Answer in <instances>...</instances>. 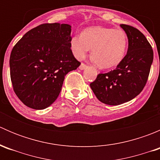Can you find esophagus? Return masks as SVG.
<instances>
[{
	"mask_svg": "<svg viewBox=\"0 0 160 160\" xmlns=\"http://www.w3.org/2000/svg\"><path fill=\"white\" fill-rule=\"evenodd\" d=\"M87 67V65L85 63H83V62H82L81 64H80V67H79V68L80 69V70H84L85 68H86Z\"/></svg>",
	"mask_w": 160,
	"mask_h": 160,
	"instance_id": "1",
	"label": "esophagus"
}]
</instances>
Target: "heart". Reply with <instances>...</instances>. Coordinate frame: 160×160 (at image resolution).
<instances>
[{
  "instance_id": "b5f03b06",
  "label": "heart",
  "mask_w": 160,
  "mask_h": 160,
  "mask_svg": "<svg viewBox=\"0 0 160 160\" xmlns=\"http://www.w3.org/2000/svg\"><path fill=\"white\" fill-rule=\"evenodd\" d=\"M70 48L77 59H82L92 49V60L104 68L121 62L128 48V37L121 28L96 26L87 28L70 39Z\"/></svg>"
}]
</instances>
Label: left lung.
<instances>
[{
	"label": "left lung",
	"mask_w": 160,
	"mask_h": 160,
	"mask_svg": "<svg viewBox=\"0 0 160 160\" xmlns=\"http://www.w3.org/2000/svg\"><path fill=\"white\" fill-rule=\"evenodd\" d=\"M128 39L127 54L115 70L99 73L90 83L95 96L108 105H119L139 94L146 86L153 61V50L136 28L122 24Z\"/></svg>",
	"instance_id": "1"
}]
</instances>
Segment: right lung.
<instances>
[{
	"label": "right lung",
	"mask_w": 160,
	"mask_h": 160,
	"mask_svg": "<svg viewBox=\"0 0 160 160\" xmlns=\"http://www.w3.org/2000/svg\"><path fill=\"white\" fill-rule=\"evenodd\" d=\"M71 26L45 23L28 31L11 50L13 90L27 107L42 110L59 96L65 76L80 62L70 48Z\"/></svg>",
	"instance_id": "1"
}]
</instances>
